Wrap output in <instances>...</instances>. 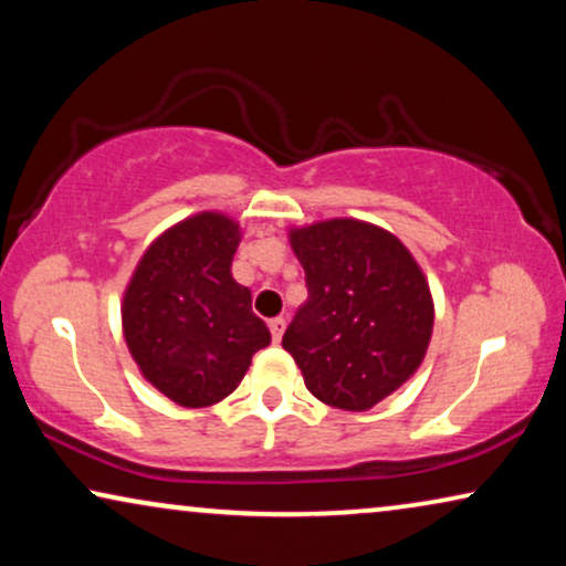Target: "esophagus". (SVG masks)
<instances>
[{
    "instance_id": "34e87169",
    "label": "esophagus",
    "mask_w": 566,
    "mask_h": 566,
    "mask_svg": "<svg viewBox=\"0 0 566 566\" xmlns=\"http://www.w3.org/2000/svg\"><path fill=\"white\" fill-rule=\"evenodd\" d=\"M270 335H273V343H281L283 339V332H285V319L283 316H275V319H270Z\"/></svg>"
}]
</instances>
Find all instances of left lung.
<instances>
[{
	"label": "left lung",
	"instance_id": "obj_1",
	"mask_svg": "<svg viewBox=\"0 0 566 566\" xmlns=\"http://www.w3.org/2000/svg\"><path fill=\"white\" fill-rule=\"evenodd\" d=\"M289 242L308 298L283 347L316 399L366 412L422 366L436 324L428 277L397 234L370 221L291 227Z\"/></svg>",
	"mask_w": 566,
	"mask_h": 566
}]
</instances>
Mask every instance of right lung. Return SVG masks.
<instances>
[{
	"mask_svg": "<svg viewBox=\"0 0 566 566\" xmlns=\"http://www.w3.org/2000/svg\"><path fill=\"white\" fill-rule=\"evenodd\" d=\"M242 227L221 211L172 223L146 247L123 291L120 324L142 376L175 405H219L270 332L231 275Z\"/></svg>",
	"mask_w": 566,
	"mask_h": 566,
	"instance_id": "obj_1",
	"label": "right lung"
}]
</instances>
